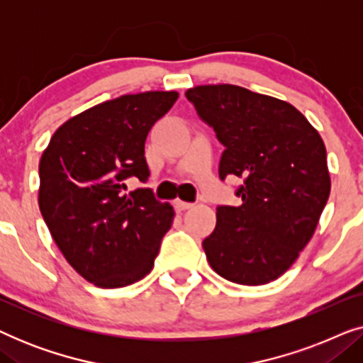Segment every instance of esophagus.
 Listing matches in <instances>:
<instances>
[{"label": "esophagus", "instance_id": "obj_1", "mask_svg": "<svg viewBox=\"0 0 363 363\" xmlns=\"http://www.w3.org/2000/svg\"><path fill=\"white\" fill-rule=\"evenodd\" d=\"M193 206V203H188V201H182V200H175V208L178 211H185V210H190Z\"/></svg>", "mask_w": 363, "mask_h": 363}]
</instances>
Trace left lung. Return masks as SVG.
<instances>
[{
    "mask_svg": "<svg viewBox=\"0 0 363 363\" xmlns=\"http://www.w3.org/2000/svg\"><path fill=\"white\" fill-rule=\"evenodd\" d=\"M225 145L220 178H242L240 206H218L203 241L225 279L259 286L284 274L314 235L330 195L319 132L294 106L231 84L185 92Z\"/></svg>",
    "mask_w": 363,
    "mask_h": 363,
    "instance_id": "1",
    "label": "left lung"
}]
</instances>
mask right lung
<instances>
[{
    "label": "right lung",
    "instance_id": "right-lung-1",
    "mask_svg": "<svg viewBox=\"0 0 363 363\" xmlns=\"http://www.w3.org/2000/svg\"><path fill=\"white\" fill-rule=\"evenodd\" d=\"M178 92L128 94L69 118L39 162V210L59 250L84 279L104 289L152 271L175 211L150 188L125 193L127 178L148 180L145 140Z\"/></svg>",
    "mask_w": 363,
    "mask_h": 363
}]
</instances>
